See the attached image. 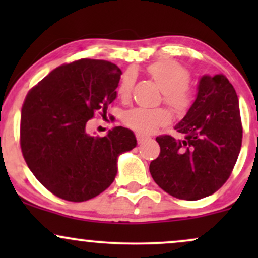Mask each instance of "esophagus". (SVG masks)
I'll return each instance as SVG.
<instances>
[{
	"instance_id": "obj_1",
	"label": "esophagus",
	"mask_w": 258,
	"mask_h": 258,
	"mask_svg": "<svg viewBox=\"0 0 258 258\" xmlns=\"http://www.w3.org/2000/svg\"><path fill=\"white\" fill-rule=\"evenodd\" d=\"M136 137H137V141H138L139 144L143 143V142H146L148 139V136L143 135V133H136Z\"/></svg>"
}]
</instances>
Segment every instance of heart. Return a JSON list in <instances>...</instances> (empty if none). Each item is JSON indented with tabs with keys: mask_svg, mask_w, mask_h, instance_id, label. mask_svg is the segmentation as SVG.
Returning a JSON list of instances; mask_svg holds the SVG:
<instances>
[{
	"mask_svg": "<svg viewBox=\"0 0 258 258\" xmlns=\"http://www.w3.org/2000/svg\"><path fill=\"white\" fill-rule=\"evenodd\" d=\"M148 74L164 92L167 104L177 110H183L190 103V92L188 88L189 74L185 68L171 60L154 63L148 68ZM135 84L132 73H127L121 79L119 96L126 99L131 96ZM170 121V114L162 108H133L123 115V122L138 132L150 133Z\"/></svg>",
	"mask_w": 258,
	"mask_h": 258,
	"instance_id": "b5f03b06",
	"label": "heart"
}]
</instances>
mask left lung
Instances as JSON below:
<instances>
[{"label":"left lung","instance_id":"obj_1","mask_svg":"<svg viewBox=\"0 0 258 258\" xmlns=\"http://www.w3.org/2000/svg\"><path fill=\"white\" fill-rule=\"evenodd\" d=\"M197 98L174 126L185 136L156 137L160 155L149 171L160 188L174 198L199 200L229 178L241 148L239 99L224 75H204Z\"/></svg>","mask_w":258,"mask_h":258}]
</instances>
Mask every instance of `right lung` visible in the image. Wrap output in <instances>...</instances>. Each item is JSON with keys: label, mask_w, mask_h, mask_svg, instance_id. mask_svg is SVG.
Wrapping results in <instances>:
<instances>
[{"label": "right lung", "mask_w": 258, "mask_h": 258, "mask_svg": "<svg viewBox=\"0 0 258 258\" xmlns=\"http://www.w3.org/2000/svg\"><path fill=\"white\" fill-rule=\"evenodd\" d=\"M122 72L106 60L81 59L55 68L26 96L20 147L34 176L68 201L90 200L114 182L121 154L137 146L131 130L117 126L94 137L86 123L116 98Z\"/></svg>", "instance_id": "add662e5"}]
</instances>
